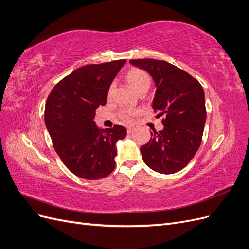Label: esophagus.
I'll use <instances>...</instances> for the list:
<instances>
[{"instance_id":"esophagus-1","label":"esophagus","mask_w":249,"mask_h":249,"mask_svg":"<svg viewBox=\"0 0 249 249\" xmlns=\"http://www.w3.org/2000/svg\"><path fill=\"white\" fill-rule=\"evenodd\" d=\"M133 130H134V126H127V127H126V132L129 133V134H130V133H132V132H133Z\"/></svg>"}]
</instances>
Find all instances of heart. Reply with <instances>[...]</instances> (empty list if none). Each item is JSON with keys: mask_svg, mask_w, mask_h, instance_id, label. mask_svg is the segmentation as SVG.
<instances>
[{"mask_svg": "<svg viewBox=\"0 0 249 249\" xmlns=\"http://www.w3.org/2000/svg\"><path fill=\"white\" fill-rule=\"evenodd\" d=\"M126 81L131 87L136 91L137 93H140L142 91H147L149 86H150V77L149 74L141 69H131L129 71L126 72ZM113 91H114V84H111L108 88L107 96L108 99L112 96ZM138 114L137 110L133 109H123L119 112V116L124 122L130 123L135 115Z\"/></svg>", "mask_w": 249, "mask_h": 249, "instance_id": "heart-1", "label": "heart"}]
</instances>
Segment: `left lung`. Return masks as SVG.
<instances>
[{"instance_id": "left-lung-1", "label": "left lung", "mask_w": 249, "mask_h": 249, "mask_svg": "<svg viewBox=\"0 0 249 249\" xmlns=\"http://www.w3.org/2000/svg\"><path fill=\"white\" fill-rule=\"evenodd\" d=\"M130 62L145 70L156 83L153 108L163 117L164 129L150 133L140 147L149 168L171 175L182 170L200 146L207 118L205 92L191 74L166 61L134 59Z\"/></svg>"}]
</instances>
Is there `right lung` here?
<instances>
[{
	"mask_svg": "<svg viewBox=\"0 0 249 249\" xmlns=\"http://www.w3.org/2000/svg\"><path fill=\"white\" fill-rule=\"evenodd\" d=\"M125 59L88 64L58 82L48 96L44 122L60 159L73 175L85 179L108 177L115 168L116 142L126 136L115 124L102 131L95 110L107 102L108 88Z\"/></svg>",
	"mask_w": 249,
	"mask_h": 249,
	"instance_id": "right-lung-1",
	"label": "right lung"
}]
</instances>
